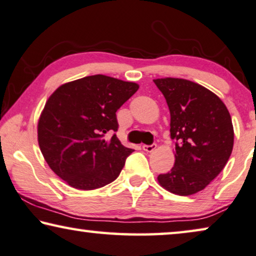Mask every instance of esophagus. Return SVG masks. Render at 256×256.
I'll use <instances>...</instances> for the list:
<instances>
[{"label":"esophagus","instance_id":"1","mask_svg":"<svg viewBox=\"0 0 256 256\" xmlns=\"http://www.w3.org/2000/svg\"><path fill=\"white\" fill-rule=\"evenodd\" d=\"M156 144H144L142 146V150H144V152H152V150H156Z\"/></svg>","mask_w":256,"mask_h":256}]
</instances>
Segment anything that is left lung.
I'll use <instances>...</instances> for the list:
<instances>
[{"label": "left lung", "instance_id": "8db88e82", "mask_svg": "<svg viewBox=\"0 0 256 256\" xmlns=\"http://www.w3.org/2000/svg\"><path fill=\"white\" fill-rule=\"evenodd\" d=\"M155 85L170 110V136L176 140L174 164L158 174L162 188L177 196H190L218 176L234 148L230 112L212 92L180 78H161Z\"/></svg>", "mask_w": 256, "mask_h": 256}]
</instances>
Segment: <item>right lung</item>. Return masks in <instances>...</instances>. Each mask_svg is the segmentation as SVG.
Segmentation results:
<instances>
[{
  "label": "right lung",
  "instance_id": "right-lung-1",
  "mask_svg": "<svg viewBox=\"0 0 256 256\" xmlns=\"http://www.w3.org/2000/svg\"><path fill=\"white\" fill-rule=\"evenodd\" d=\"M139 88L136 82L88 76L60 86L46 102L38 141L50 169L71 188L90 190L115 180L133 150L116 134V112Z\"/></svg>",
  "mask_w": 256,
  "mask_h": 256
}]
</instances>
